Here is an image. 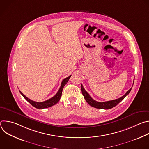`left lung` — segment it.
I'll use <instances>...</instances> for the list:
<instances>
[{
	"instance_id": "left-lung-1",
	"label": "left lung",
	"mask_w": 149,
	"mask_h": 149,
	"mask_svg": "<svg viewBox=\"0 0 149 149\" xmlns=\"http://www.w3.org/2000/svg\"><path fill=\"white\" fill-rule=\"evenodd\" d=\"M133 81V82H134ZM81 91H82V94L86 100V101L88 102V104L89 105H90L91 106L93 107H95L96 109H105V110H108V109H110L113 108L115 106H116L120 102H121L127 95L129 94V93L130 92L132 87L126 92V93L122 96L121 97L116 99V100H111V101H105V102H98L94 100H93L90 95H89V94L86 91V90L84 89V87L82 86V85H81Z\"/></svg>"
}]
</instances>
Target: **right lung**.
<instances>
[{"instance_id":"1","label":"right lung","mask_w":149,"mask_h":149,"mask_svg":"<svg viewBox=\"0 0 149 149\" xmlns=\"http://www.w3.org/2000/svg\"><path fill=\"white\" fill-rule=\"evenodd\" d=\"M71 76V75L62 80V81L61 82V87H60L58 91L52 98H51L49 100H47L45 101H43V102H36V101H32L31 99L26 97L25 95H24V94L20 91H19V92L21 94H22V95L25 98V100L26 101H28L32 105H33L34 107H35L36 109H39L48 108V107H51V106H52V105H54L55 104H56L59 101V100L61 97L63 88L64 87V86H65V84L68 82V81L70 79Z\"/></svg>"}]
</instances>
